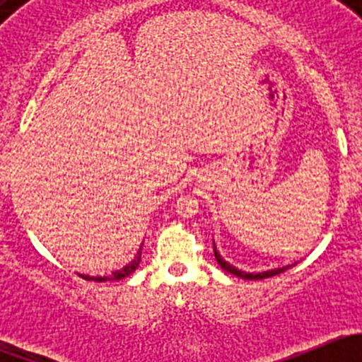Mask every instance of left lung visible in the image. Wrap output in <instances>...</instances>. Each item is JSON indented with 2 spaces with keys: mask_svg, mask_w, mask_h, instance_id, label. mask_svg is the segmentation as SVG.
Wrapping results in <instances>:
<instances>
[{
  "mask_svg": "<svg viewBox=\"0 0 362 362\" xmlns=\"http://www.w3.org/2000/svg\"><path fill=\"white\" fill-rule=\"evenodd\" d=\"M214 254H215V259H217V262L221 264L222 269H226L228 273H233V275L240 276V279H245V280H262V279H269V276H275L279 275V273L286 272V269H289L291 266H286V268H279V269H269V272H264V273H245L242 272V269H236L235 266H231L229 262H226L224 259L218 255L217 249L214 247Z\"/></svg>",
  "mask_w": 362,
  "mask_h": 362,
  "instance_id": "8db88e82",
  "label": "left lung"
}]
</instances>
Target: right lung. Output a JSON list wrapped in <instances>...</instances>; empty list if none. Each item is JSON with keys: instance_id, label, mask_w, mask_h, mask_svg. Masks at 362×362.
Here are the masks:
<instances>
[{"instance_id": "add662e5", "label": "right lung", "mask_w": 362, "mask_h": 362, "mask_svg": "<svg viewBox=\"0 0 362 362\" xmlns=\"http://www.w3.org/2000/svg\"><path fill=\"white\" fill-rule=\"evenodd\" d=\"M140 261H141V252H138L136 257H134L133 261H131V264L124 266L122 269H119V272L113 273V275H112V280H120V279H124V276L131 275V273H133L134 269L138 268V264H140ZM82 279H86V280H96V282H107V280H110V276H98V279H94V276L82 275Z\"/></svg>"}]
</instances>
